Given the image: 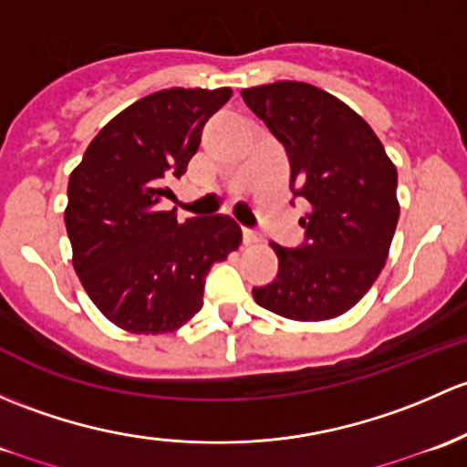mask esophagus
Listing matches in <instances>:
<instances>
[{
  "label": "esophagus",
  "instance_id": "esophagus-1",
  "mask_svg": "<svg viewBox=\"0 0 467 467\" xmlns=\"http://www.w3.org/2000/svg\"><path fill=\"white\" fill-rule=\"evenodd\" d=\"M243 243H244V244H256V243H261V234L252 232V229H243Z\"/></svg>",
  "mask_w": 467,
  "mask_h": 467
}]
</instances>
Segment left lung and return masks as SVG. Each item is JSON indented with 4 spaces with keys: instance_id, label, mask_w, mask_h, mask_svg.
I'll use <instances>...</instances> for the list:
<instances>
[{
    "instance_id": "obj_1",
    "label": "left lung",
    "mask_w": 467,
    "mask_h": 467,
    "mask_svg": "<svg viewBox=\"0 0 467 467\" xmlns=\"http://www.w3.org/2000/svg\"><path fill=\"white\" fill-rule=\"evenodd\" d=\"M290 157V186L310 204L306 243L278 256L256 304L295 321H326L358 304L387 263L400 204L398 172L371 126L315 85L278 80L240 91Z\"/></svg>"
}]
</instances>
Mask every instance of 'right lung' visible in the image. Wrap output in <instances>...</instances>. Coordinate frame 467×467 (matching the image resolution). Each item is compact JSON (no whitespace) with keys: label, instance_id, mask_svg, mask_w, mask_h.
Masks as SVG:
<instances>
[{"label":"right lung","instance_id":"1","mask_svg":"<svg viewBox=\"0 0 467 467\" xmlns=\"http://www.w3.org/2000/svg\"><path fill=\"white\" fill-rule=\"evenodd\" d=\"M234 91L172 88L143 96L91 139L67 186L71 263L94 306L137 335L172 333L202 310L204 278L243 243L235 220L180 223L161 211L202 128Z\"/></svg>","mask_w":467,"mask_h":467}]
</instances>
